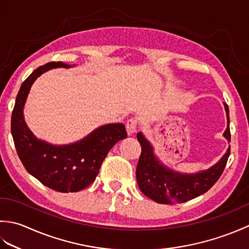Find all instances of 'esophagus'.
I'll return each mask as SVG.
<instances>
[{
    "label": "esophagus",
    "mask_w": 249,
    "mask_h": 249,
    "mask_svg": "<svg viewBox=\"0 0 249 249\" xmlns=\"http://www.w3.org/2000/svg\"><path fill=\"white\" fill-rule=\"evenodd\" d=\"M137 126H138V121L137 119H130L126 123V130H127L128 136L134 135L137 131Z\"/></svg>",
    "instance_id": "obj_1"
}]
</instances>
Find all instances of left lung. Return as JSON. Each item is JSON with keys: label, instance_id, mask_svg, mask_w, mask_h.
Instances as JSON below:
<instances>
[{"label": "left lung", "instance_id": "8db88e82", "mask_svg": "<svg viewBox=\"0 0 249 249\" xmlns=\"http://www.w3.org/2000/svg\"><path fill=\"white\" fill-rule=\"evenodd\" d=\"M227 115V128L223 136L230 142L229 108L224 104ZM141 145V155L137 166V183L142 194L161 204L186 202L208 190L217 182L230 155V145L220 160L204 170L193 173L179 172L165 165L156 155L154 146L142 133L137 135Z\"/></svg>", "mask_w": 249, "mask_h": 249}]
</instances>
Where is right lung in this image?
Wrapping results in <instances>:
<instances>
[{"label": "right lung", "mask_w": 249, "mask_h": 249, "mask_svg": "<svg viewBox=\"0 0 249 249\" xmlns=\"http://www.w3.org/2000/svg\"><path fill=\"white\" fill-rule=\"evenodd\" d=\"M50 62L35 70L21 84L12 114V135L20 160L31 176L60 193H76L91 185L108 152L127 133L122 123L99 126L82 139L67 144H52L38 139L24 120V106L36 79L54 68H72Z\"/></svg>", "instance_id": "obj_1"}]
</instances>
